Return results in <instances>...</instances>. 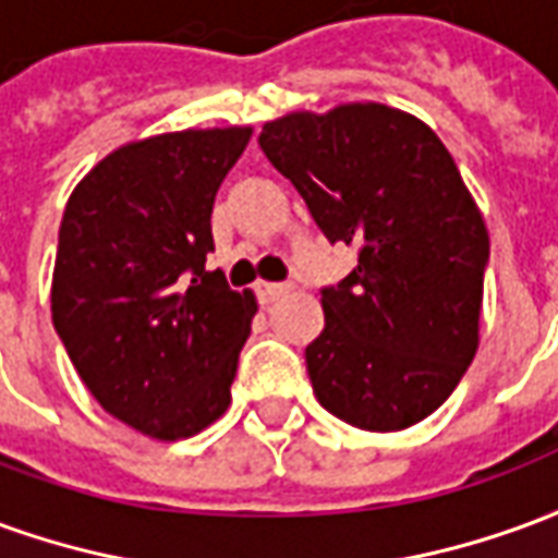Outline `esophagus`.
I'll list each match as a JSON object with an SVG mask.
<instances>
[{
  "instance_id": "1",
  "label": "esophagus",
  "mask_w": 558,
  "mask_h": 558,
  "mask_svg": "<svg viewBox=\"0 0 558 558\" xmlns=\"http://www.w3.org/2000/svg\"><path fill=\"white\" fill-rule=\"evenodd\" d=\"M283 292H290V283H259V287H256V295H259V302L263 304L278 302Z\"/></svg>"
}]
</instances>
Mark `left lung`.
Returning <instances> with one entry per match:
<instances>
[{"label": "left lung", "instance_id": "left-lung-1", "mask_svg": "<svg viewBox=\"0 0 558 558\" xmlns=\"http://www.w3.org/2000/svg\"><path fill=\"white\" fill-rule=\"evenodd\" d=\"M259 148L359 266L323 287L304 350L316 400L362 430H403L442 407L478 350L490 239L442 140L386 104H340L263 125Z\"/></svg>", "mask_w": 558, "mask_h": 558}]
</instances>
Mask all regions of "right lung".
Here are the masks:
<instances>
[{
  "label": "right lung",
  "mask_w": 558,
  "mask_h": 558,
  "mask_svg": "<svg viewBox=\"0 0 558 558\" xmlns=\"http://www.w3.org/2000/svg\"><path fill=\"white\" fill-rule=\"evenodd\" d=\"M251 128L179 131L116 148L68 199L53 326L95 400L175 442L230 407L254 292L206 271L211 206Z\"/></svg>",
  "instance_id": "add662e5"
}]
</instances>
